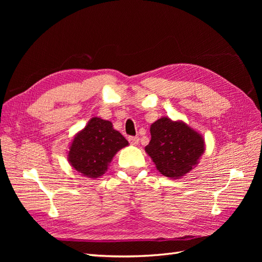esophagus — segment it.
<instances>
[{"label": "esophagus", "instance_id": "esophagus-1", "mask_svg": "<svg viewBox=\"0 0 262 262\" xmlns=\"http://www.w3.org/2000/svg\"><path fill=\"white\" fill-rule=\"evenodd\" d=\"M139 138L138 137H129V142L131 145H138L139 144Z\"/></svg>", "mask_w": 262, "mask_h": 262}]
</instances>
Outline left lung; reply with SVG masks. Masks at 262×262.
<instances>
[{
	"instance_id": "obj_1",
	"label": "left lung",
	"mask_w": 262,
	"mask_h": 262,
	"mask_svg": "<svg viewBox=\"0 0 262 262\" xmlns=\"http://www.w3.org/2000/svg\"><path fill=\"white\" fill-rule=\"evenodd\" d=\"M149 131L145 152L162 175L179 179L199 164L205 150L204 139L186 122L162 117L152 123Z\"/></svg>"
}]
</instances>
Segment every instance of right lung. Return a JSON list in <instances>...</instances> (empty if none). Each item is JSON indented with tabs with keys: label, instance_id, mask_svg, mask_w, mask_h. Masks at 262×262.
<instances>
[{
	"label": "right lung",
	"instance_id": "right-lung-1",
	"mask_svg": "<svg viewBox=\"0 0 262 262\" xmlns=\"http://www.w3.org/2000/svg\"><path fill=\"white\" fill-rule=\"evenodd\" d=\"M128 145L129 142L114 129L112 122L93 117L71 142L68 161L82 176L95 179L107 171L118 150Z\"/></svg>",
	"mask_w": 262,
	"mask_h": 262
}]
</instances>
